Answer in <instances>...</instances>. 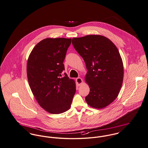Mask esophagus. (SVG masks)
<instances>
[{"label":"esophagus","mask_w":148,"mask_h":148,"mask_svg":"<svg viewBox=\"0 0 148 148\" xmlns=\"http://www.w3.org/2000/svg\"><path fill=\"white\" fill-rule=\"evenodd\" d=\"M76 81L77 85H79V86L81 85L82 84V82H83L82 79H81V78H80V77H78V78H77V79H76Z\"/></svg>","instance_id":"obj_1"}]
</instances>
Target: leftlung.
I'll use <instances>...</instances> for the list:
<instances>
[{"label":"left lung","mask_w":148,"mask_h":148,"mask_svg":"<svg viewBox=\"0 0 148 148\" xmlns=\"http://www.w3.org/2000/svg\"><path fill=\"white\" fill-rule=\"evenodd\" d=\"M73 47L84 60L90 88L85 97L89 106L104 108L118 97L123 79V64L117 48L108 38L99 35L74 38Z\"/></svg>","instance_id":"left-lung-1"}]
</instances>
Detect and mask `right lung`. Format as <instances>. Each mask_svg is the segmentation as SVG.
Instances as JSON below:
<instances>
[{
	"instance_id": "add662e5",
	"label": "right lung",
	"mask_w": 148,
	"mask_h": 148,
	"mask_svg": "<svg viewBox=\"0 0 148 148\" xmlns=\"http://www.w3.org/2000/svg\"><path fill=\"white\" fill-rule=\"evenodd\" d=\"M71 39L47 38L31 51L27 63V75L31 91L38 104L51 114L68 110L76 92V84L62 72Z\"/></svg>"
}]
</instances>
